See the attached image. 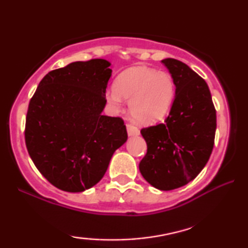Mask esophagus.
<instances>
[{"label":"esophagus","mask_w":248,"mask_h":248,"mask_svg":"<svg viewBox=\"0 0 248 248\" xmlns=\"http://www.w3.org/2000/svg\"><path fill=\"white\" fill-rule=\"evenodd\" d=\"M126 128H127V134L130 135V137H137V135L140 134V131H139V128L135 127L134 125L127 124Z\"/></svg>","instance_id":"obj_1"}]
</instances>
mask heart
Listing matches in <instances>:
<instances>
[{"instance_id":"1","label":"heart","mask_w":248,"mask_h":248,"mask_svg":"<svg viewBox=\"0 0 248 248\" xmlns=\"http://www.w3.org/2000/svg\"><path fill=\"white\" fill-rule=\"evenodd\" d=\"M107 99L120 108L128 101L131 116L142 124H154L169 113L175 99V83L167 72L135 66L122 72L115 86L107 90Z\"/></svg>"}]
</instances>
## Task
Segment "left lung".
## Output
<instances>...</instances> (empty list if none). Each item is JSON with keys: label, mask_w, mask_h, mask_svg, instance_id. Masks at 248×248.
I'll return each mask as SVG.
<instances>
[{"label": "left lung", "mask_w": 248, "mask_h": 248, "mask_svg": "<svg viewBox=\"0 0 248 248\" xmlns=\"http://www.w3.org/2000/svg\"><path fill=\"white\" fill-rule=\"evenodd\" d=\"M174 80L175 99L165 123L145 127L147 155L139 168L149 184L171 191L193 181L211 155L217 115L204 80L185 63L161 61Z\"/></svg>", "instance_id": "left-lung-1"}]
</instances>
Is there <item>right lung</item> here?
Wrapping results in <instances>:
<instances>
[{"instance_id":"add662e5","label":"right lung","mask_w":248,"mask_h":248,"mask_svg":"<svg viewBox=\"0 0 248 248\" xmlns=\"http://www.w3.org/2000/svg\"><path fill=\"white\" fill-rule=\"evenodd\" d=\"M110 63L73 62L43 78L29 103L25 139L37 169L55 187L78 193L106 172L127 140L124 122L105 116Z\"/></svg>"}]
</instances>
